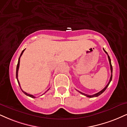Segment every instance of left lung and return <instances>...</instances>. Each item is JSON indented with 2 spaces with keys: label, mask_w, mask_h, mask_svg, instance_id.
<instances>
[{
  "label": "left lung",
  "mask_w": 127,
  "mask_h": 127,
  "mask_svg": "<svg viewBox=\"0 0 127 127\" xmlns=\"http://www.w3.org/2000/svg\"><path fill=\"white\" fill-rule=\"evenodd\" d=\"M104 49V52H105L106 53V54H107V55H108V60H109V65H110V69H111V77H110V79H109V81L108 82V83L107 85H106V87H105L103 89V90H102L101 91H99V92H98V93L95 94H94V95H87V94H85L83 93V92H80V91H78L79 92V93H81V94H82V95H85V96H87V97H89V98H93V97H96V96H99V95H101V94H102L103 92H104L105 91L106 89L107 88V87H108L109 84H110L111 81V80H112V65H111V59H110V58H109V56L108 55V54H107V52H106L105 51V49Z\"/></svg>",
  "instance_id": "1"
}]
</instances>
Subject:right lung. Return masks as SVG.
<instances>
[{
    "instance_id": "add662e5",
    "label": "right lung",
    "mask_w": 127,
    "mask_h": 127,
    "mask_svg": "<svg viewBox=\"0 0 127 127\" xmlns=\"http://www.w3.org/2000/svg\"><path fill=\"white\" fill-rule=\"evenodd\" d=\"M25 50V49L24 50H23L22 51V53H21V54H20V57H19V59H18V65H17V67H16V79H17V81H18V84H19V87H20V89H21V90L22 91V92H23V93L25 94V95H27V96H30V97H31V98H36L35 96H34L33 95H31V94H28V93H26V92H25V91H23L22 90V88H21V87H20V83H19V80H18V70H19V64H20V57H21V56L22 55V54H23V52H24V51ZM49 89H48V90H49ZM44 93V94H45Z\"/></svg>"
}]
</instances>
